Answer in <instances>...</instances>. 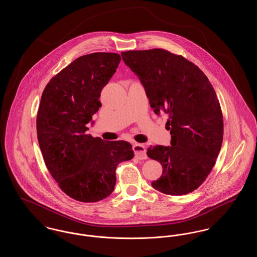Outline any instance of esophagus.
I'll list each match as a JSON object with an SVG mask.
<instances>
[{
    "mask_svg": "<svg viewBox=\"0 0 257 257\" xmlns=\"http://www.w3.org/2000/svg\"><path fill=\"white\" fill-rule=\"evenodd\" d=\"M133 150H134L135 156H136L137 159H147V150H146V147H144L143 145L135 144L134 146H133Z\"/></svg>",
    "mask_w": 257,
    "mask_h": 257,
    "instance_id": "1",
    "label": "esophagus"
}]
</instances>
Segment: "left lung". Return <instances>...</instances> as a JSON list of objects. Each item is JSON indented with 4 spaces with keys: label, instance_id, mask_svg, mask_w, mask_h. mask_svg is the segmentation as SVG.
I'll return each mask as SVG.
<instances>
[{
    "label": "left lung",
    "instance_id": "1",
    "mask_svg": "<svg viewBox=\"0 0 257 257\" xmlns=\"http://www.w3.org/2000/svg\"><path fill=\"white\" fill-rule=\"evenodd\" d=\"M121 57L145 86L154 112L169 116L171 147L147 148V156L163 167L152 187L171 196L195 191L212 171L222 144V113L214 87L193 62L166 50L127 51Z\"/></svg>",
    "mask_w": 257,
    "mask_h": 257
}]
</instances>
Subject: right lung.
I'll use <instances>...</instances> for the list:
<instances>
[{"label":"right lung","instance_id":"add662e5","mask_svg":"<svg viewBox=\"0 0 257 257\" xmlns=\"http://www.w3.org/2000/svg\"><path fill=\"white\" fill-rule=\"evenodd\" d=\"M120 60L115 53L78 58L50 80L40 100L37 140L45 165L61 190L82 202L110 196L117 165L134 157L128 142L86 134V124L101 107V90Z\"/></svg>","mask_w":257,"mask_h":257}]
</instances>
